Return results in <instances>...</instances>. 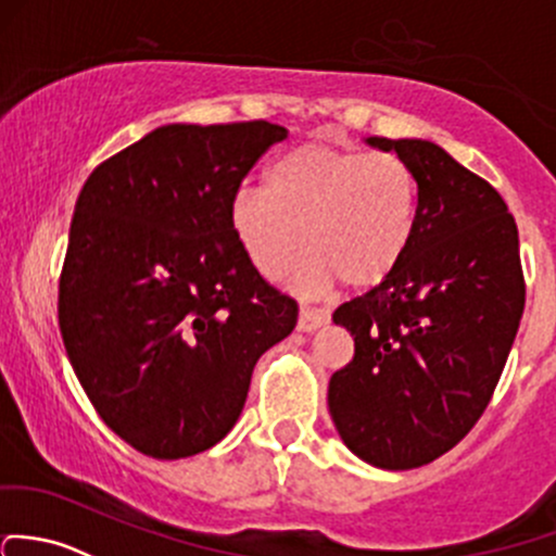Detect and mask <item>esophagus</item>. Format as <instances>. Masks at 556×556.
Here are the masks:
<instances>
[{
    "instance_id": "esophagus-1",
    "label": "esophagus",
    "mask_w": 556,
    "mask_h": 556,
    "mask_svg": "<svg viewBox=\"0 0 556 556\" xmlns=\"http://www.w3.org/2000/svg\"><path fill=\"white\" fill-rule=\"evenodd\" d=\"M327 323V314L323 308H308V306H301V312H298V330L301 332H314L319 330Z\"/></svg>"
}]
</instances>
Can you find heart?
I'll list each match as a JSON object with an SVG mask.
<instances>
[{"mask_svg": "<svg viewBox=\"0 0 556 556\" xmlns=\"http://www.w3.org/2000/svg\"><path fill=\"white\" fill-rule=\"evenodd\" d=\"M418 218V178L391 151H338L303 143L268 165L266 186L233 194L229 224L250 266L282 279L301 261L298 288L338 282L370 290L400 268Z\"/></svg>", "mask_w": 556, "mask_h": 556, "instance_id": "b5f03b06", "label": "heart"}]
</instances>
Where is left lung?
<instances>
[{
  "instance_id": "8db88e82",
  "label": "left lung",
  "mask_w": 556,
  "mask_h": 556,
  "mask_svg": "<svg viewBox=\"0 0 556 556\" xmlns=\"http://www.w3.org/2000/svg\"><path fill=\"white\" fill-rule=\"evenodd\" d=\"M418 178L410 250L332 323L354 359L332 372L327 407L356 458L418 469L458 445L488 407L525 308L519 233L498 191L420 138H365Z\"/></svg>"
}]
</instances>
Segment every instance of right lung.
I'll list each match as a JSON object with an SVG mask.
<instances>
[{
    "label": "right lung",
    "instance_id": "obj_1",
    "mask_svg": "<svg viewBox=\"0 0 556 556\" xmlns=\"http://www.w3.org/2000/svg\"><path fill=\"white\" fill-rule=\"evenodd\" d=\"M285 138L263 119L162 125L81 186L58 323L92 407L138 453L218 445L255 362L293 332L295 301L263 282L229 224L242 178Z\"/></svg>",
    "mask_w": 556,
    "mask_h": 556
}]
</instances>
